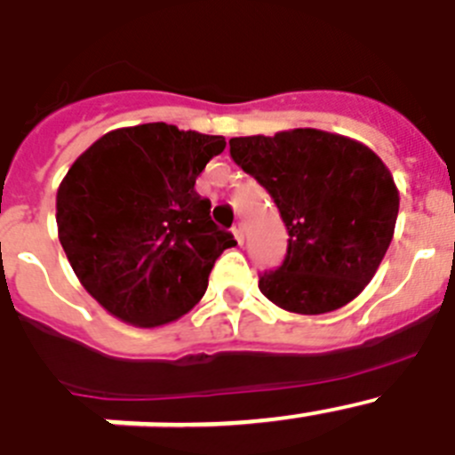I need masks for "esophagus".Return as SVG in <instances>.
Segmentation results:
<instances>
[{"label": "esophagus", "mask_w": 455, "mask_h": 455, "mask_svg": "<svg viewBox=\"0 0 455 455\" xmlns=\"http://www.w3.org/2000/svg\"><path fill=\"white\" fill-rule=\"evenodd\" d=\"M232 235H235V239L239 241V243H243V225L236 223L235 228H232Z\"/></svg>", "instance_id": "obj_1"}]
</instances>
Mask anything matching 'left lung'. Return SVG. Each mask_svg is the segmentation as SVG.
Returning <instances> with one entry per match:
<instances>
[{
	"mask_svg": "<svg viewBox=\"0 0 455 455\" xmlns=\"http://www.w3.org/2000/svg\"><path fill=\"white\" fill-rule=\"evenodd\" d=\"M230 155L271 193L289 232L287 257L259 291L296 315L351 303L383 262L399 214V188L364 143L323 130L230 139Z\"/></svg>",
	"mask_w": 455,
	"mask_h": 455,
	"instance_id": "obj_1",
	"label": "left lung"
}]
</instances>
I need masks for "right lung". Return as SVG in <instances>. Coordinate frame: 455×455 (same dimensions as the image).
Instances as JSON below:
<instances>
[{"label":"right lung","instance_id":"right-lung-1","mask_svg":"<svg viewBox=\"0 0 455 455\" xmlns=\"http://www.w3.org/2000/svg\"><path fill=\"white\" fill-rule=\"evenodd\" d=\"M223 136L146 123L120 127L77 156L56 191L59 241L92 299L139 328L178 321L207 291L230 232L196 193Z\"/></svg>","mask_w":455,"mask_h":455}]
</instances>
